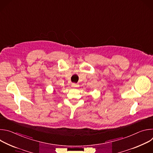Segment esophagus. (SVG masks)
<instances>
[{
  "label": "esophagus",
  "mask_w": 153,
  "mask_h": 153,
  "mask_svg": "<svg viewBox=\"0 0 153 153\" xmlns=\"http://www.w3.org/2000/svg\"><path fill=\"white\" fill-rule=\"evenodd\" d=\"M71 86H72V87H73V88H76V87H77L79 86V85L77 84V83H74L71 84Z\"/></svg>",
  "instance_id": "esophagus-1"
}]
</instances>
